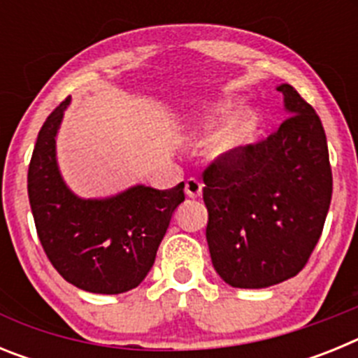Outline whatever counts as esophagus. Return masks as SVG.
Masks as SVG:
<instances>
[{
    "mask_svg": "<svg viewBox=\"0 0 358 358\" xmlns=\"http://www.w3.org/2000/svg\"><path fill=\"white\" fill-rule=\"evenodd\" d=\"M185 192H186V195H188V197H192V199L201 197V194H202V182L199 181V179H194V177H189L188 181H186Z\"/></svg>",
    "mask_w": 358,
    "mask_h": 358,
    "instance_id": "1",
    "label": "esophagus"
}]
</instances>
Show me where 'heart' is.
I'll return each mask as SVG.
<instances>
[{
	"instance_id": "b5f03b06",
	"label": "heart",
	"mask_w": 358,
	"mask_h": 358,
	"mask_svg": "<svg viewBox=\"0 0 358 358\" xmlns=\"http://www.w3.org/2000/svg\"><path fill=\"white\" fill-rule=\"evenodd\" d=\"M226 109H211L204 115L197 116L188 125V132L194 136H208L215 131L218 123L226 118ZM256 125V115L251 109H240L235 116H231L222 129L211 138L208 147V156L215 161H226L248 143L249 136Z\"/></svg>"
}]
</instances>
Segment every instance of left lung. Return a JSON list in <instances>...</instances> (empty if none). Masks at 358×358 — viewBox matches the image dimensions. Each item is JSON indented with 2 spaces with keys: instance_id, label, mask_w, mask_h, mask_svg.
<instances>
[{
  "instance_id": "left-lung-1",
  "label": "left lung",
  "mask_w": 358,
  "mask_h": 358,
  "mask_svg": "<svg viewBox=\"0 0 358 358\" xmlns=\"http://www.w3.org/2000/svg\"><path fill=\"white\" fill-rule=\"evenodd\" d=\"M276 90L289 116L280 129L204 172L211 264L235 289H265L296 276L330 208L331 169L321 120L292 85Z\"/></svg>"
}]
</instances>
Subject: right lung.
I'll return each instance as SVG.
<instances>
[{
  "label": "right lung",
  "instance_id": "right-lung-1",
  "mask_svg": "<svg viewBox=\"0 0 358 358\" xmlns=\"http://www.w3.org/2000/svg\"><path fill=\"white\" fill-rule=\"evenodd\" d=\"M68 96L46 118L28 166V199L37 235L57 273L85 292L122 294L150 273L185 182L172 189L134 185L109 197L85 199L64 181L57 134Z\"/></svg>",
  "mask_w": 358,
  "mask_h": 358
}]
</instances>
